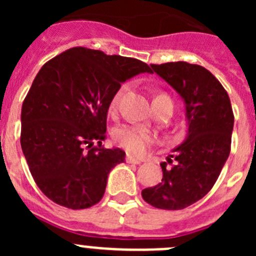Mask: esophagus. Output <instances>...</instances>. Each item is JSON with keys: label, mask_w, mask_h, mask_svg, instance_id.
<instances>
[{"label": "esophagus", "mask_w": 256, "mask_h": 256, "mask_svg": "<svg viewBox=\"0 0 256 256\" xmlns=\"http://www.w3.org/2000/svg\"><path fill=\"white\" fill-rule=\"evenodd\" d=\"M126 162H130V164H140V162H141V160L137 159V158H134V156L132 155H126Z\"/></svg>", "instance_id": "esophagus-1"}]
</instances>
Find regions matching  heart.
Listing matches in <instances>:
<instances>
[{
	"label": "heart",
	"instance_id": "1",
	"mask_svg": "<svg viewBox=\"0 0 256 256\" xmlns=\"http://www.w3.org/2000/svg\"><path fill=\"white\" fill-rule=\"evenodd\" d=\"M126 91V86H122L115 92L114 96L112 97V101H110V105H108V112H112V114H115L119 110L122 98H123ZM162 102H169L173 105L170 97L165 94H159L154 98V106L156 104ZM114 140L120 148H123L128 152L134 154V155H142V154L146 152L148 146L154 142V136L151 132L142 130L140 126H122L114 132Z\"/></svg>",
	"mask_w": 256,
	"mask_h": 256
}]
</instances>
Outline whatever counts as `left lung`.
<instances>
[{
	"mask_svg": "<svg viewBox=\"0 0 256 256\" xmlns=\"http://www.w3.org/2000/svg\"><path fill=\"white\" fill-rule=\"evenodd\" d=\"M150 73L180 94L188 133L168 162L160 164L162 182L142 190V198L158 209L180 210L204 198L218 180L230 152L234 112L227 91L204 66L186 61L151 64Z\"/></svg>",
	"mask_w": 256,
	"mask_h": 256,
	"instance_id": "left-lung-1",
	"label": "left lung"
}]
</instances>
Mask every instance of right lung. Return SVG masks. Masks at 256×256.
<instances>
[{"label": "right lung", "instance_id": "obj_1", "mask_svg": "<svg viewBox=\"0 0 256 256\" xmlns=\"http://www.w3.org/2000/svg\"><path fill=\"white\" fill-rule=\"evenodd\" d=\"M150 70L137 58L86 47L40 68L22 102L20 144L50 200L79 210L102 198L108 173L126 158L120 148L102 146L108 105L120 83Z\"/></svg>", "mask_w": 256, "mask_h": 256}]
</instances>
